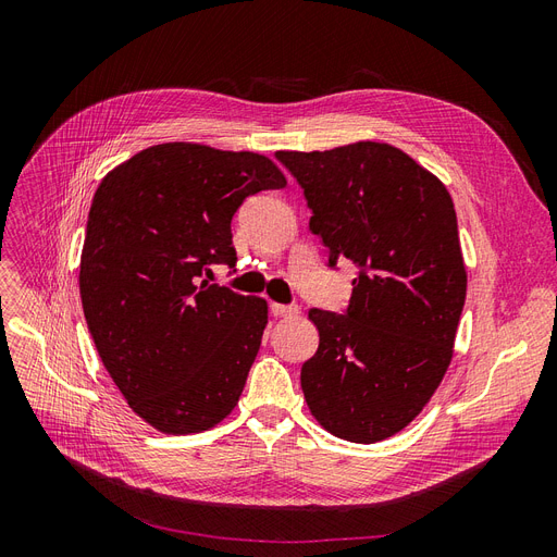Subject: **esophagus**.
Returning a JSON list of instances; mask_svg holds the SVG:
<instances>
[{"label":"esophagus","mask_w":557,"mask_h":557,"mask_svg":"<svg viewBox=\"0 0 557 557\" xmlns=\"http://www.w3.org/2000/svg\"><path fill=\"white\" fill-rule=\"evenodd\" d=\"M272 313L276 318H293V315H299V307L297 305H278V301H274Z\"/></svg>","instance_id":"34e87169"}]
</instances>
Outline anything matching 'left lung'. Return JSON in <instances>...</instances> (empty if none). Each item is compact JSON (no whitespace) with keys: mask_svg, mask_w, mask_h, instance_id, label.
I'll return each instance as SVG.
<instances>
[{"mask_svg":"<svg viewBox=\"0 0 557 557\" xmlns=\"http://www.w3.org/2000/svg\"><path fill=\"white\" fill-rule=\"evenodd\" d=\"M305 190L327 267H358L344 313L311 309L318 350L301 391L327 432L374 444L423 411L453 358L467 272L446 185L399 148L278 150Z\"/></svg>","mask_w":557,"mask_h":557,"instance_id":"left-lung-1","label":"left lung"}]
</instances>
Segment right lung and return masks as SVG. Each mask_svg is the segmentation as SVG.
<instances>
[{"mask_svg":"<svg viewBox=\"0 0 557 557\" xmlns=\"http://www.w3.org/2000/svg\"><path fill=\"white\" fill-rule=\"evenodd\" d=\"M285 188L260 153L158 144L104 176L81 256V301L99 358L134 413L166 434L234 409L267 325V301L201 281L237 262L232 215Z\"/></svg>","mask_w":557,"mask_h":557,"instance_id":"add662e5","label":"right lung"}]
</instances>
